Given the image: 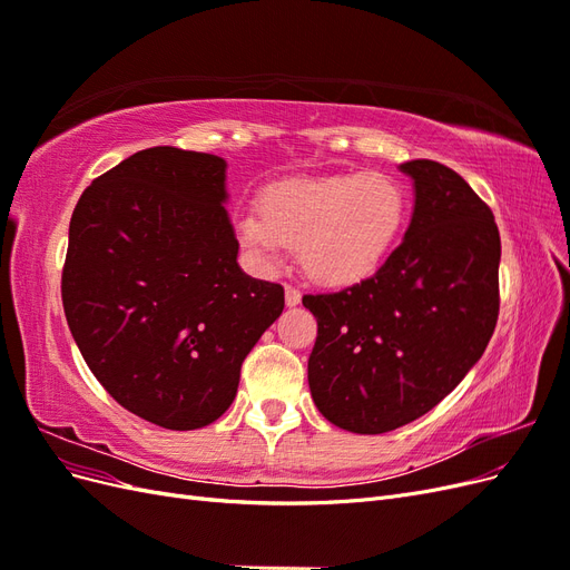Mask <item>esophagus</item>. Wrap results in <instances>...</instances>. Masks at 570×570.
<instances>
[{"label":"esophagus","mask_w":570,"mask_h":570,"mask_svg":"<svg viewBox=\"0 0 570 570\" xmlns=\"http://www.w3.org/2000/svg\"><path fill=\"white\" fill-rule=\"evenodd\" d=\"M302 302V292L292 285H285V304L287 306H297Z\"/></svg>","instance_id":"obj_1"}]
</instances>
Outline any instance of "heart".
Listing matches in <instances>:
<instances>
[{
    "mask_svg": "<svg viewBox=\"0 0 570 570\" xmlns=\"http://www.w3.org/2000/svg\"><path fill=\"white\" fill-rule=\"evenodd\" d=\"M406 218L409 193L394 176L295 178L266 187L258 214L237 218V235L266 268L281 262L285 247H295L308 278L352 287L387 262Z\"/></svg>",
    "mask_w": 570,
    "mask_h": 570,
    "instance_id": "1",
    "label": "heart"
}]
</instances>
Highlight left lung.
I'll list each match as a JSON object with an SVG mask.
<instances>
[{
    "instance_id": "obj_1",
    "label": "left lung",
    "mask_w": 570,
    "mask_h": 570,
    "mask_svg": "<svg viewBox=\"0 0 570 570\" xmlns=\"http://www.w3.org/2000/svg\"><path fill=\"white\" fill-rule=\"evenodd\" d=\"M409 230L373 278L306 295L318 321L308 387L323 416L358 435L421 419L485 352L499 316L502 243L490 206L456 170L416 159Z\"/></svg>"
}]
</instances>
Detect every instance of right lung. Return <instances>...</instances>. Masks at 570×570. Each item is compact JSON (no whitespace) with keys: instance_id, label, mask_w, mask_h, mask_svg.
<instances>
[{"instance_id":"add662e5","label":"right lung","mask_w":570,"mask_h":570,"mask_svg":"<svg viewBox=\"0 0 570 570\" xmlns=\"http://www.w3.org/2000/svg\"><path fill=\"white\" fill-rule=\"evenodd\" d=\"M226 161L151 147L80 195L61 299L97 381L154 425L195 430L233 404L239 368L285 289L237 266Z\"/></svg>"}]
</instances>
